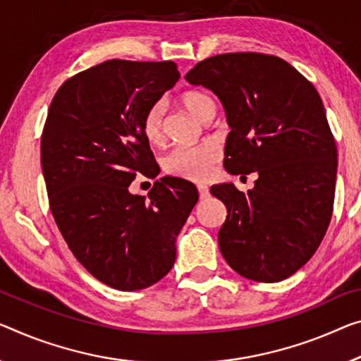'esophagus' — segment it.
<instances>
[{
  "instance_id": "1",
  "label": "esophagus",
  "mask_w": 361,
  "mask_h": 361,
  "mask_svg": "<svg viewBox=\"0 0 361 361\" xmlns=\"http://www.w3.org/2000/svg\"><path fill=\"white\" fill-rule=\"evenodd\" d=\"M197 188H198V193H200V198L202 200H207L208 197H209V188L204 185V184H198L197 185Z\"/></svg>"
}]
</instances>
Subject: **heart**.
<instances>
[{"mask_svg":"<svg viewBox=\"0 0 361 361\" xmlns=\"http://www.w3.org/2000/svg\"><path fill=\"white\" fill-rule=\"evenodd\" d=\"M182 104L187 111L202 119L204 111L213 104L207 93L190 90L182 95ZM142 132L153 145L163 142V104L154 103L147 109L142 119ZM219 159V149L213 143H203L197 147H176L163 158V168L168 174L187 180H204L213 174L214 164Z\"/></svg>","mask_w":361,"mask_h":361,"instance_id":"heart-1","label":"heart"}]
</instances>
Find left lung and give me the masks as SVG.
Returning a JSON list of instances; mask_svg holds the SVG:
<instances>
[{
  "label": "left lung",
  "instance_id": "left-lung-1",
  "mask_svg": "<svg viewBox=\"0 0 361 361\" xmlns=\"http://www.w3.org/2000/svg\"><path fill=\"white\" fill-rule=\"evenodd\" d=\"M185 80L223 103L227 173L258 174L247 193L212 187L227 208L221 253L247 279H287L313 257L334 207L337 148L319 93L287 61L262 53L203 59Z\"/></svg>",
  "mask_w": 361,
  "mask_h": 361
}]
</instances>
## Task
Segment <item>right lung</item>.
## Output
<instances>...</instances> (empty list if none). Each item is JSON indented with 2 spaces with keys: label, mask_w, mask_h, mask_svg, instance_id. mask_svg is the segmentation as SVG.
Listing matches in <instances>:
<instances>
[{
  "label": "right lung",
  "mask_w": 361,
  "mask_h": 361,
  "mask_svg": "<svg viewBox=\"0 0 361 361\" xmlns=\"http://www.w3.org/2000/svg\"><path fill=\"white\" fill-rule=\"evenodd\" d=\"M173 61L111 59L59 87L42 134L49 209L84 268L118 290H140L169 273L176 238L198 202L179 177L132 195L138 173L158 176L142 119L179 80Z\"/></svg>",
  "instance_id": "1"
}]
</instances>
